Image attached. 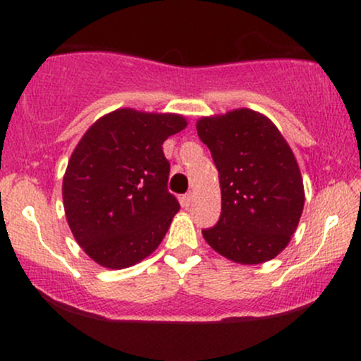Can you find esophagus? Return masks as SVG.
Here are the masks:
<instances>
[{"label": "esophagus", "instance_id": "esophagus-1", "mask_svg": "<svg viewBox=\"0 0 361 361\" xmlns=\"http://www.w3.org/2000/svg\"><path fill=\"white\" fill-rule=\"evenodd\" d=\"M192 200H193V195L192 193H186V195H183V197H181V205L190 207V204H192Z\"/></svg>", "mask_w": 361, "mask_h": 361}]
</instances>
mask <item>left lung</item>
Masks as SVG:
<instances>
[{"label":"left lung","mask_w":361,"mask_h":361,"mask_svg":"<svg viewBox=\"0 0 361 361\" xmlns=\"http://www.w3.org/2000/svg\"><path fill=\"white\" fill-rule=\"evenodd\" d=\"M198 137L219 171L222 212L204 239L241 264L273 259L287 247L304 210V183L275 123L250 109L202 117Z\"/></svg>","instance_id":"left-lung-1"}]
</instances>
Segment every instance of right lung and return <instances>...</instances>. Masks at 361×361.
<instances>
[{
    "label": "right lung",
    "mask_w": 361,
    "mask_h": 361,
    "mask_svg": "<svg viewBox=\"0 0 361 361\" xmlns=\"http://www.w3.org/2000/svg\"><path fill=\"white\" fill-rule=\"evenodd\" d=\"M186 127L178 114L118 109L74 147L62 180L71 233L98 264L122 270L147 258L180 210L168 192L163 142Z\"/></svg>",
    "instance_id": "obj_1"
}]
</instances>
